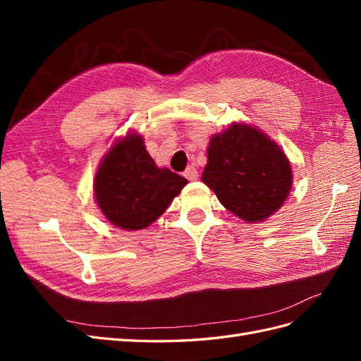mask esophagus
<instances>
[{
  "label": "esophagus",
  "mask_w": 361,
  "mask_h": 361,
  "mask_svg": "<svg viewBox=\"0 0 361 361\" xmlns=\"http://www.w3.org/2000/svg\"><path fill=\"white\" fill-rule=\"evenodd\" d=\"M183 176L187 178L188 180H195V179L199 178V173H197V170H195V167L188 166V167H187V170L183 171Z\"/></svg>",
  "instance_id": "esophagus-1"
}]
</instances>
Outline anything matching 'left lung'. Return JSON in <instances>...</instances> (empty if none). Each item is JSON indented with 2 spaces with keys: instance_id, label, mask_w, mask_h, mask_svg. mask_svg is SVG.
Here are the masks:
<instances>
[{
  "instance_id": "obj_1",
  "label": "left lung",
  "mask_w": 361,
  "mask_h": 361,
  "mask_svg": "<svg viewBox=\"0 0 361 361\" xmlns=\"http://www.w3.org/2000/svg\"><path fill=\"white\" fill-rule=\"evenodd\" d=\"M202 180L227 211L259 223L288 199L292 169L285 152L262 130L232 123L211 138Z\"/></svg>"
}]
</instances>
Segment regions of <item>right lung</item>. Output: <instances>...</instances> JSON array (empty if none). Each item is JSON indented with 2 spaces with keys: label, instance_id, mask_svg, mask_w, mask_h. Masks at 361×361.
Here are the masks:
<instances>
[{
  "label": "right lung",
  "instance_id": "right-lung-1",
  "mask_svg": "<svg viewBox=\"0 0 361 361\" xmlns=\"http://www.w3.org/2000/svg\"><path fill=\"white\" fill-rule=\"evenodd\" d=\"M188 180L158 169L141 135L129 133L104 157L94 178V199L105 218L123 231H140L164 214Z\"/></svg>",
  "mask_w": 361,
  "mask_h": 361
}]
</instances>
